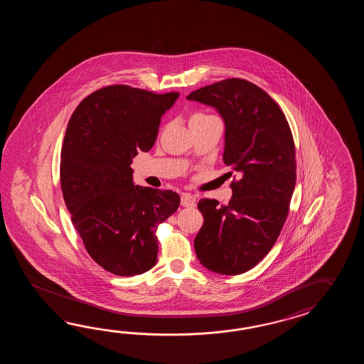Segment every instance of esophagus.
Here are the masks:
<instances>
[{
  "label": "esophagus",
  "mask_w": 364,
  "mask_h": 364,
  "mask_svg": "<svg viewBox=\"0 0 364 364\" xmlns=\"http://www.w3.org/2000/svg\"><path fill=\"white\" fill-rule=\"evenodd\" d=\"M181 205H182V207L193 208V207H195V199H193L191 195H188V193H183V195H182V198H181Z\"/></svg>",
  "instance_id": "obj_1"
}]
</instances>
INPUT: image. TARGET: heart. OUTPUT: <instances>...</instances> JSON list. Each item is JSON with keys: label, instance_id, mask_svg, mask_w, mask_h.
Here are the masks:
<instances>
[{"label": "heart", "instance_id": "heart-1", "mask_svg": "<svg viewBox=\"0 0 364 364\" xmlns=\"http://www.w3.org/2000/svg\"><path fill=\"white\" fill-rule=\"evenodd\" d=\"M210 117L215 116H212V114H207V113H196V114H193V116L191 117V119H199V118H210Z\"/></svg>", "mask_w": 364, "mask_h": 364}]
</instances>
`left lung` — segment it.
Instances as JSON below:
<instances>
[{"mask_svg": "<svg viewBox=\"0 0 364 364\" xmlns=\"http://www.w3.org/2000/svg\"><path fill=\"white\" fill-rule=\"evenodd\" d=\"M223 116L224 163L232 179L228 205L200 199L204 224L193 246L209 271L235 276L267 255L287 221L296 179L295 146L287 117L260 87L230 77L187 96ZM232 171H229L230 176Z\"/></svg>", "mask_w": 364, "mask_h": 364, "instance_id": "8db88e82", "label": "left lung"}]
</instances>
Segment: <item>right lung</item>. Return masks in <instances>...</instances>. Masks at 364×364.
<instances>
[{
    "instance_id": "obj_1",
    "label": "right lung",
    "mask_w": 364,
    "mask_h": 364,
    "mask_svg": "<svg viewBox=\"0 0 364 364\" xmlns=\"http://www.w3.org/2000/svg\"><path fill=\"white\" fill-rule=\"evenodd\" d=\"M178 96L107 85L70 118L60 164L63 200L87 252L117 276L154 268L157 228L178 209V193L134 185L130 168L139 151L154 147L161 116Z\"/></svg>"
}]
</instances>
